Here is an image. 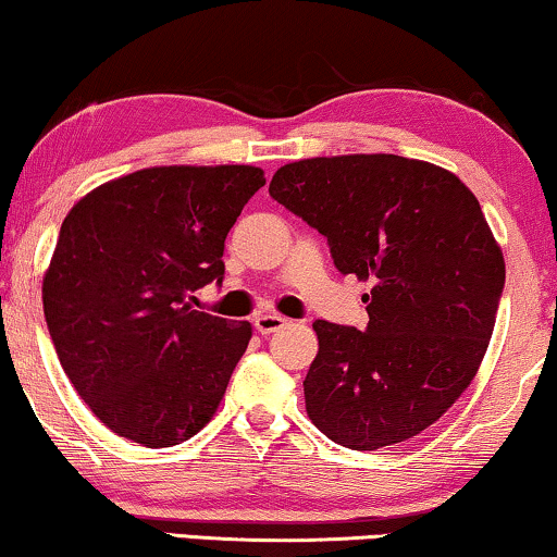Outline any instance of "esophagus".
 Segmentation results:
<instances>
[{"label": "esophagus", "instance_id": "obj_1", "mask_svg": "<svg viewBox=\"0 0 557 557\" xmlns=\"http://www.w3.org/2000/svg\"><path fill=\"white\" fill-rule=\"evenodd\" d=\"M286 324V319L284 317H278V313H259V317L253 319V326H256V332L259 334H273V332H278L281 326Z\"/></svg>", "mask_w": 557, "mask_h": 557}]
</instances>
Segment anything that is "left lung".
I'll return each mask as SVG.
<instances>
[{
    "instance_id": "obj_1",
    "label": "left lung",
    "mask_w": 557,
    "mask_h": 557,
    "mask_svg": "<svg viewBox=\"0 0 557 557\" xmlns=\"http://www.w3.org/2000/svg\"><path fill=\"white\" fill-rule=\"evenodd\" d=\"M269 193L372 284L364 332L313 321L309 419L349 449L414 437L470 386L495 329L505 261L478 198L445 168L386 152L288 163Z\"/></svg>"
}]
</instances>
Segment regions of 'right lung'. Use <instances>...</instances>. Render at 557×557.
Returning a JSON list of instances; mask_svg holds the SVG:
<instances>
[{"label":"right lung","mask_w":557,"mask_h":557,"mask_svg":"<svg viewBox=\"0 0 557 557\" xmlns=\"http://www.w3.org/2000/svg\"><path fill=\"white\" fill-rule=\"evenodd\" d=\"M265 183L253 165H163L110 181L62 221L42 304L60 364L104 426L143 447L203 430L251 342L196 311L223 281L233 223Z\"/></svg>","instance_id":"obj_1"}]
</instances>
